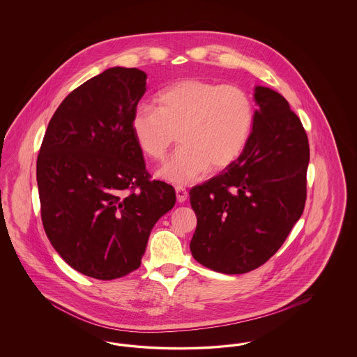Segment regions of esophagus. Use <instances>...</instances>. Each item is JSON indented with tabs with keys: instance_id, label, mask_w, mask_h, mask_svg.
I'll return each mask as SVG.
<instances>
[{
	"instance_id": "obj_1",
	"label": "esophagus",
	"mask_w": 357,
	"mask_h": 357,
	"mask_svg": "<svg viewBox=\"0 0 357 357\" xmlns=\"http://www.w3.org/2000/svg\"><path fill=\"white\" fill-rule=\"evenodd\" d=\"M175 192H176V199H178V202L183 204V202L186 201L187 197H188V192H187L186 188H183V187L181 186L175 187Z\"/></svg>"
}]
</instances>
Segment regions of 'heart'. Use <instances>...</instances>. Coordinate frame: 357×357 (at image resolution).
Segmentation results:
<instances>
[{"instance_id":"b5f03b06","label":"heart","mask_w":357,"mask_h":357,"mask_svg":"<svg viewBox=\"0 0 357 357\" xmlns=\"http://www.w3.org/2000/svg\"><path fill=\"white\" fill-rule=\"evenodd\" d=\"M156 107H137L131 130L140 150L156 162L166 159L176 139L181 147L159 171L185 185L204 172L221 171L246 149L255 127L250 95L237 85L183 79L156 95Z\"/></svg>"}]
</instances>
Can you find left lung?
<instances>
[{"label": "left lung", "mask_w": 357, "mask_h": 357, "mask_svg": "<svg viewBox=\"0 0 357 357\" xmlns=\"http://www.w3.org/2000/svg\"><path fill=\"white\" fill-rule=\"evenodd\" d=\"M255 127L234 163L190 190L197 229L192 257L206 268L243 274L265 264L303 215L309 143L287 99L257 85Z\"/></svg>", "instance_id": "1"}]
</instances>
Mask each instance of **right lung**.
I'll return each instance as SVG.
<instances>
[{"mask_svg": "<svg viewBox=\"0 0 357 357\" xmlns=\"http://www.w3.org/2000/svg\"><path fill=\"white\" fill-rule=\"evenodd\" d=\"M147 75L114 67L59 105L37 156L41 220L52 246L75 271L115 280L140 266L174 187L151 181L131 130Z\"/></svg>", "mask_w": 357, "mask_h": 357, "instance_id": "right-lung-1", "label": "right lung"}]
</instances>
